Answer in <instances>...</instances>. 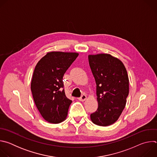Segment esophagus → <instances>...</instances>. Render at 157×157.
Listing matches in <instances>:
<instances>
[{
  "label": "esophagus",
  "mask_w": 157,
  "mask_h": 157,
  "mask_svg": "<svg viewBox=\"0 0 157 157\" xmlns=\"http://www.w3.org/2000/svg\"><path fill=\"white\" fill-rule=\"evenodd\" d=\"M86 98H87L85 94H82V95L79 98V100L81 101H84L86 99Z\"/></svg>",
  "instance_id": "esophagus-1"
}]
</instances>
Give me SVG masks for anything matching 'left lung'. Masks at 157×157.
<instances>
[{"label": "left lung", "instance_id": "8db88e82", "mask_svg": "<svg viewBox=\"0 0 157 157\" xmlns=\"http://www.w3.org/2000/svg\"><path fill=\"white\" fill-rule=\"evenodd\" d=\"M89 63L96 83L98 108L91 114L96 125L109 126L116 122L126 104L129 80L125 67L109 54L89 55Z\"/></svg>", "mask_w": 157, "mask_h": 157}]
</instances>
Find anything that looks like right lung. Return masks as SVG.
Listing matches in <instances>:
<instances>
[{
  "instance_id": "add662e5",
  "label": "right lung",
  "mask_w": 157,
  "mask_h": 157,
  "mask_svg": "<svg viewBox=\"0 0 157 157\" xmlns=\"http://www.w3.org/2000/svg\"><path fill=\"white\" fill-rule=\"evenodd\" d=\"M78 53L52 52L36 64L31 82L35 104L43 118L52 124L64 121L72 101L63 89V77Z\"/></svg>"
}]
</instances>
